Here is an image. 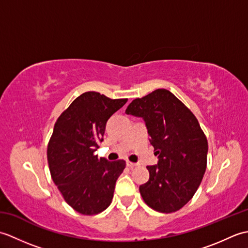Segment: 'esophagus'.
Segmentation results:
<instances>
[{
  "label": "esophagus",
  "mask_w": 248,
  "mask_h": 248,
  "mask_svg": "<svg viewBox=\"0 0 248 248\" xmlns=\"http://www.w3.org/2000/svg\"><path fill=\"white\" fill-rule=\"evenodd\" d=\"M127 166L130 167V168H133V167H135V166H138V164H136V163H133V162L127 161Z\"/></svg>",
  "instance_id": "34e87169"
}]
</instances>
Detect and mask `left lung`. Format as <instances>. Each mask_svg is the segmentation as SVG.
<instances>
[{"label": "left lung", "instance_id": "left-lung-1", "mask_svg": "<svg viewBox=\"0 0 248 248\" xmlns=\"http://www.w3.org/2000/svg\"><path fill=\"white\" fill-rule=\"evenodd\" d=\"M125 113L144 119L159 159L147 166L149 180L140 186L141 197L157 212L178 211L196 193L207 168L208 140L197 118L167 89L134 99Z\"/></svg>", "mask_w": 248, "mask_h": 248}]
</instances>
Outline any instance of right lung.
Instances as JSON below:
<instances>
[{"label": "right lung", "mask_w": 248, "mask_h": 248, "mask_svg": "<svg viewBox=\"0 0 248 248\" xmlns=\"http://www.w3.org/2000/svg\"><path fill=\"white\" fill-rule=\"evenodd\" d=\"M127 101L84 93L54 124L46 150L51 177L65 202L78 213L98 214L112 202L125 162L99 159L93 152L103 140L107 121Z\"/></svg>", "instance_id": "obj_1"}]
</instances>
